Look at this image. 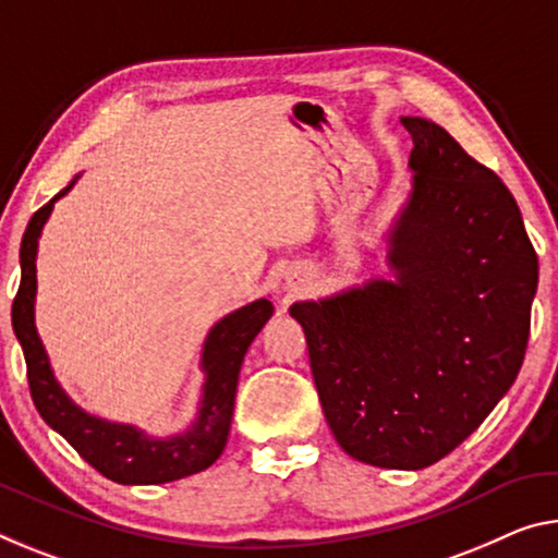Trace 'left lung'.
I'll return each instance as SVG.
<instances>
[{"label":"left lung","instance_id":"1","mask_svg":"<svg viewBox=\"0 0 558 558\" xmlns=\"http://www.w3.org/2000/svg\"><path fill=\"white\" fill-rule=\"evenodd\" d=\"M412 198L395 282L295 303L338 445L385 470H424L480 427L524 362L538 258L492 168L435 121L404 117Z\"/></svg>","mask_w":558,"mask_h":558}]
</instances>
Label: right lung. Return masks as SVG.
Segmentation results:
<instances>
[{"label":"right lung","instance_id":"obj_1","mask_svg":"<svg viewBox=\"0 0 558 558\" xmlns=\"http://www.w3.org/2000/svg\"><path fill=\"white\" fill-rule=\"evenodd\" d=\"M72 185L74 183H69L32 216L20 247L22 280L12 303V327L24 350L26 379H29L34 407L51 429H57L96 472L111 482L163 484L203 472L216 462L226 447L233 420L238 375H241L247 348L272 315L270 300H255V303L223 317L210 330L206 348H203V369L208 373V379L203 387L201 412L196 424L185 435L166 441L148 439L126 424L101 422L82 412L57 385L37 327H34L37 241L51 208H54V201L64 196Z\"/></svg>","mask_w":558,"mask_h":558}]
</instances>
